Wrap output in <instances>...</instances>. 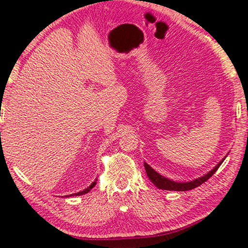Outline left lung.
I'll use <instances>...</instances> for the list:
<instances>
[{"label": "left lung", "instance_id": "obj_1", "mask_svg": "<svg viewBox=\"0 0 248 248\" xmlns=\"http://www.w3.org/2000/svg\"><path fill=\"white\" fill-rule=\"evenodd\" d=\"M225 159H223L222 161L218 164L216 167L214 168L211 171H209L208 174L204 176L200 177V179H196L194 180V181H190V182H185V183H181V182H175V181H171V180H168L166 179L165 176L160 175V174L156 173L155 170H153V168H151L150 166H148L146 162H145L144 166H145V170H146L147 173V176L148 179L152 181L154 185H155V187H158L159 189H164V190H174V191H186V190H191V189L199 187V186L202 185V183H204L205 181H208L210 177L214 175L215 173H216L218 168H219V166L223 164V161Z\"/></svg>", "mask_w": 248, "mask_h": 248}]
</instances>
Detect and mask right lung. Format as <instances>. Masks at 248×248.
I'll return each instance as SVG.
<instances>
[{
	"label": "right lung",
	"mask_w": 248,
	"mask_h": 248,
	"mask_svg": "<svg viewBox=\"0 0 248 248\" xmlns=\"http://www.w3.org/2000/svg\"><path fill=\"white\" fill-rule=\"evenodd\" d=\"M96 185V181H94V182H93L92 183V185H90L89 186V187L88 188H87V189H84V190H82V191H78V193H77V194H74V195H69V196H78V195H83V194H87V193H88V191L90 190V189H92L93 187H94V186Z\"/></svg>",
	"instance_id": "obj_1"
}]
</instances>
